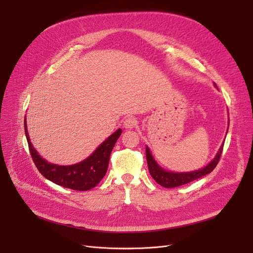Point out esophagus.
Instances as JSON below:
<instances>
[{
    "instance_id": "1",
    "label": "esophagus",
    "mask_w": 253,
    "mask_h": 253,
    "mask_svg": "<svg viewBox=\"0 0 253 253\" xmlns=\"http://www.w3.org/2000/svg\"><path fill=\"white\" fill-rule=\"evenodd\" d=\"M136 124H137V121L134 117H128L125 119V121H124V127L126 129L134 128L136 126Z\"/></svg>"
}]
</instances>
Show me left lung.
<instances>
[{
  "instance_id": "1",
  "label": "left lung",
  "mask_w": 253,
  "mask_h": 253,
  "mask_svg": "<svg viewBox=\"0 0 253 253\" xmlns=\"http://www.w3.org/2000/svg\"><path fill=\"white\" fill-rule=\"evenodd\" d=\"M222 149H223V143L221 144V147L218 150L213 160H212L204 168L196 170V171H191V172H181V173H179V172H170V171H167V170L161 168L155 161V159L153 158L151 151L148 147L145 148V156H147L149 171H150L152 177L159 184L162 185V187L171 189V188L179 187V185H183L185 183H189L193 180H196L198 178L203 177V176L207 175L208 173H210V172L216 167V165L219 161V158L221 156V153H222Z\"/></svg>"
}]
</instances>
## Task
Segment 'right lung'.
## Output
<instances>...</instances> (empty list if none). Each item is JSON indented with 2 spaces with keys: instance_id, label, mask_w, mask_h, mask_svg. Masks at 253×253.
Segmentation results:
<instances>
[{
  "instance_id": "right-lung-1",
  "label": "right lung",
  "mask_w": 253,
  "mask_h": 253,
  "mask_svg": "<svg viewBox=\"0 0 253 253\" xmlns=\"http://www.w3.org/2000/svg\"><path fill=\"white\" fill-rule=\"evenodd\" d=\"M24 130L33 161L40 173L52 182L75 191H88L99 183L108 171L110 156L115 143L122 133V130L118 129L84 161L74 165L61 166L49 163L34 149L29 136L25 118Z\"/></svg>"
}]
</instances>
